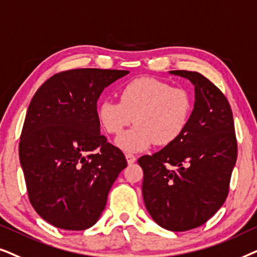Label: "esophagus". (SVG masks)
<instances>
[{"mask_svg": "<svg viewBox=\"0 0 257 257\" xmlns=\"http://www.w3.org/2000/svg\"><path fill=\"white\" fill-rule=\"evenodd\" d=\"M125 159L128 164H133L136 161V156L133 155V154H125Z\"/></svg>", "mask_w": 257, "mask_h": 257, "instance_id": "esophagus-1", "label": "esophagus"}]
</instances>
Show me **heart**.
Listing matches in <instances>:
<instances>
[{
	"mask_svg": "<svg viewBox=\"0 0 257 257\" xmlns=\"http://www.w3.org/2000/svg\"><path fill=\"white\" fill-rule=\"evenodd\" d=\"M194 109L193 93L186 87H173L153 77L135 78L119 90V101L104 100L97 117L108 134L117 135L134 119L136 125L116 140L129 153L142 152L154 142L168 146L179 140Z\"/></svg>",
	"mask_w": 257,
	"mask_h": 257,
	"instance_id": "obj_1",
	"label": "heart"
}]
</instances>
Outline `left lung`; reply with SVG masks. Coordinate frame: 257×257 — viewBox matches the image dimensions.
Segmentation results:
<instances>
[{
  "mask_svg": "<svg viewBox=\"0 0 257 257\" xmlns=\"http://www.w3.org/2000/svg\"><path fill=\"white\" fill-rule=\"evenodd\" d=\"M195 85V103L182 136L160 152L141 156L147 210L172 231L197 228L228 196L237 157L230 104L216 85L196 71L173 70Z\"/></svg>",
  "mask_w": 257,
  "mask_h": 257,
  "instance_id": "1",
  "label": "left lung"
}]
</instances>
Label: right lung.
I'll return each mask as SVG.
<instances>
[{"instance_id": "add662e5", "label": "right lung", "mask_w": 257, "mask_h": 257, "mask_svg": "<svg viewBox=\"0 0 257 257\" xmlns=\"http://www.w3.org/2000/svg\"><path fill=\"white\" fill-rule=\"evenodd\" d=\"M128 70L61 71L34 95L20 138V162L36 213L66 230L96 223L126 167L124 154L100 133L97 100Z\"/></svg>"}]
</instances>
